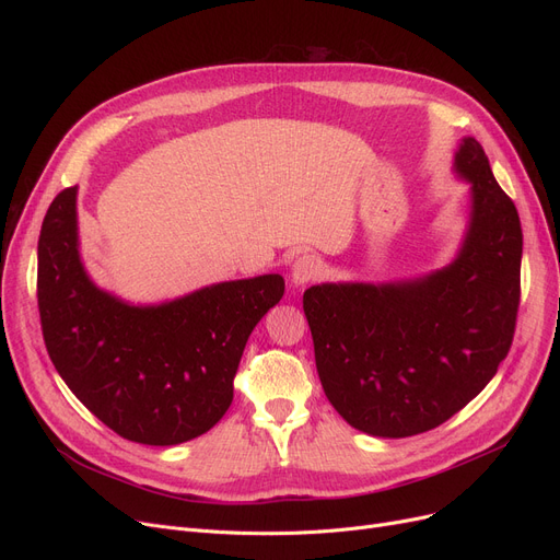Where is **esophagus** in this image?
<instances>
[{"label": "esophagus", "instance_id": "esophagus-1", "mask_svg": "<svg viewBox=\"0 0 560 560\" xmlns=\"http://www.w3.org/2000/svg\"><path fill=\"white\" fill-rule=\"evenodd\" d=\"M319 275H322V260L313 254H304L295 260V265H292L290 279L295 285H306V283L315 281Z\"/></svg>", "mask_w": 560, "mask_h": 560}]
</instances>
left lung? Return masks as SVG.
Returning <instances> with one entry per match:
<instances>
[{
	"label": "left lung",
	"mask_w": 560,
	"mask_h": 560,
	"mask_svg": "<svg viewBox=\"0 0 560 560\" xmlns=\"http://www.w3.org/2000/svg\"><path fill=\"white\" fill-rule=\"evenodd\" d=\"M454 170L472 211L458 256L397 283H322L304 292L315 365L338 413L363 433L408 438L472 401L513 345L522 226L483 147L463 138Z\"/></svg>",
	"instance_id": "left-lung-1"
}]
</instances>
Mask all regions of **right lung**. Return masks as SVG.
Wrapping results in <instances>:
<instances>
[{"label":"right lung","mask_w":560,"mask_h":560,"mask_svg":"<svg viewBox=\"0 0 560 560\" xmlns=\"http://www.w3.org/2000/svg\"><path fill=\"white\" fill-rule=\"evenodd\" d=\"M283 290L281 275H262L131 306L83 270L77 186L58 192L43 220L38 311L47 354L97 420L140 445H179L222 420L247 338Z\"/></svg>","instance_id":"right-lung-1"}]
</instances>
